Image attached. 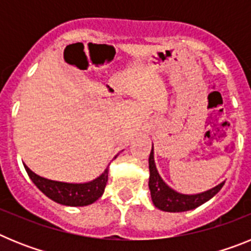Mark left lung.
Wrapping results in <instances>:
<instances>
[{
    "label": "left lung",
    "instance_id": "8db88e82",
    "mask_svg": "<svg viewBox=\"0 0 251 251\" xmlns=\"http://www.w3.org/2000/svg\"><path fill=\"white\" fill-rule=\"evenodd\" d=\"M224 183H225V181L219 183L215 187L210 188L207 191L200 192V194L188 195L177 192L176 190L171 188L163 181L161 175L158 174L156 162H154V151H153L152 145V151H151L150 154V181H148V186H150L151 199H152L153 205L158 210L166 212H183L188 211V210H194L210 199H212L217 192L220 191Z\"/></svg>",
    "mask_w": 251,
    "mask_h": 251
}]
</instances>
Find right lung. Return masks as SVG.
Masks as SVG:
<instances>
[{"label":"right lung","instance_id":"right-lung-1","mask_svg":"<svg viewBox=\"0 0 251 251\" xmlns=\"http://www.w3.org/2000/svg\"><path fill=\"white\" fill-rule=\"evenodd\" d=\"M24 167H25L31 181L50 200L55 201L60 205L74 206V207L92 205L93 202L98 200L103 195L104 188L108 182V172H109V166H108L100 176L92 181L72 183L45 178V177H41L32 172L26 165H24Z\"/></svg>","mask_w":251,"mask_h":251}]
</instances>
